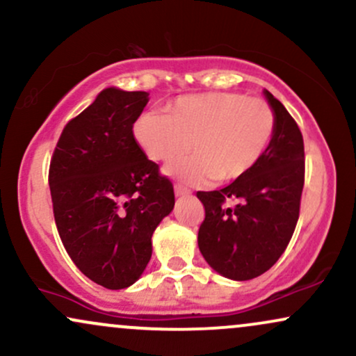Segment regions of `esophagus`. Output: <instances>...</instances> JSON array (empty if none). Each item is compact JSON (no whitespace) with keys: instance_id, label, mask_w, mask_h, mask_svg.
<instances>
[{"instance_id":"34e87169","label":"esophagus","mask_w":356,"mask_h":356,"mask_svg":"<svg viewBox=\"0 0 356 356\" xmlns=\"http://www.w3.org/2000/svg\"><path fill=\"white\" fill-rule=\"evenodd\" d=\"M174 192H175V195H187V194H191V191L187 189V187H184V186H181V184H175L174 186Z\"/></svg>"}]
</instances>
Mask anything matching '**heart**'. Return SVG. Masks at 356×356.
I'll return each mask as SVG.
<instances>
[{"mask_svg":"<svg viewBox=\"0 0 356 356\" xmlns=\"http://www.w3.org/2000/svg\"><path fill=\"white\" fill-rule=\"evenodd\" d=\"M275 132V113L267 101L238 92L179 97L170 114L151 111L134 124L137 144L154 162L191 149L194 156L167 165L165 172L189 184L212 179L232 182L262 159Z\"/></svg>","mask_w":356,"mask_h":356,"instance_id":"b5f03b06","label":"heart"}]
</instances>
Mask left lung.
I'll return each mask as SVG.
<instances>
[{
	"mask_svg": "<svg viewBox=\"0 0 356 356\" xmlns=\"http://www.w3.org/2000/svg\"><path fill=\"white\" fill-rule=\"evenodd\" d=\"M275 113L272 143L250 172L220 191L197 192L205 219L199 248L220 275L250 280L267 272L292 238L305 182L303 137L280 101L265 89Z\"/></svg>",
	"mask_w": 356,
	"mask_h": 356,
	"instance_id": "left-lung-1",
	"label": "left lung"
}]
</instances>
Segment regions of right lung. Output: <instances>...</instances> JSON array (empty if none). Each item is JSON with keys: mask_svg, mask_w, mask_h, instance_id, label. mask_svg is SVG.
Wrapping results in <instances>:
<instances>
[{"mask_svg": "<svg viewBox=\"0 0 356 356\" xmlns=\"http://www.w3.org/2000/svg\"><path fill=\"white\" fill-rule=\"evenodd\" d=\"M144 91L108 88L64 126L49 164L59 237L97 285L126 289L152 255V234L174 209L172 182L136 143Z\"/></svg>", "mask_w": 356, "mask_h": 356, "instance_id": "obj_1", "label": "right lung"}]
</instances>
